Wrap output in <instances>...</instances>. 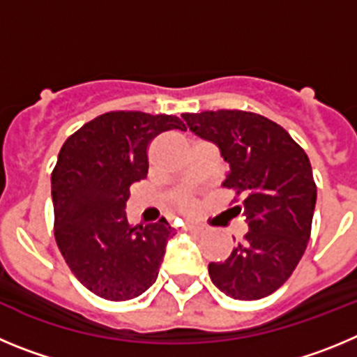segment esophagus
Instances as JSON below:
<instances>
[{
	"instance_id": "1",
	"label": "esophagus",
	"mask_w": 357,
	"mask_h": 357,
	"mask_svg": "<svg viewBox=\"0 0 357 357\" xmlns=\"http://www.w3.org/2000/svg\"><path fill=\"white\" fill-rule=\"evenodd\" d=\"M185 231H190V233H199V231H202V227L194 226V224H188V226H185Z\"/></svg>"
}]
</instances>
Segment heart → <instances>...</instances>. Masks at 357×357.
Returning <instances> with one entry per match:
<instances>
[{
  "label": "heart",
  "mask_w": 357,
  "mask_h": 357,
  "mask_svg": "<svg viewBox=\"0 0 357 357\" xmlns=\"http://www.w3.org/2000/svg\"><path fill=\"white\" fill-rule=\"evenodd\" d=\"M171 210L176 211V213L181 215H195L199 210V204L192 195H176V197L171 199Z\"/></svg>",
  "instance_id": "obj_1"
}]
</instances>
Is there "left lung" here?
I'll list each match as a JSON object with an SVG mask.
<instances>
[{
    "mask_svg": "<svg viewBox=\"0 0 357 357\" xmlns=\"http://www.w3.org/2000/svg\"><path fill=\"white\" fill-rule=\"evenodd\" d=\"M188 128L218 146L229 163L224 188L234 192V213L249 231L226 261L210 263L218 290L236 301H258L290 278L311 234L317 185L304 149L278 123L255 112L183 114Z\"/></svg>",
    "mask_w": 357,
    "mask_h": 357,
    "instance_id": "obj_1",
    "label": "left lung"
}]
</instances>
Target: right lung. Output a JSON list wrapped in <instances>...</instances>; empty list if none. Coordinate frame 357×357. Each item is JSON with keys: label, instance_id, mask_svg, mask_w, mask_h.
I'll use <instances>...</instances> for the list:
<instances>
[{"label": "right lung", "instance_id": "add662e5", "mask_svg": "<svg viewBox=\"0 0 357 357\" xmlns=\"http://www.w3.org/2000/svg\"><path fill=\"white\" fill-rule=\"evenodd\" d=\"M186 126L176 115L108 112L70 135L51 172L54 240L86 290L107 301L142 295L158 278L165 218L133 224L126 217L130 186L147 178L149 144Z\"/></svg>", "mask_w": 357, "mask_h": 357}]
</instances>
